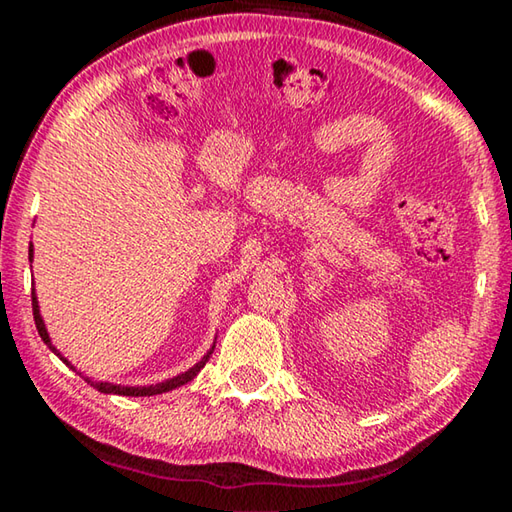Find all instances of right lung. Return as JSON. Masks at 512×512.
<instances>
[{"label":"right lung","mask_w":512,"mask_h":512,"mask_svg":"<svg viewBox=\"0 0 512 512\" xmlns=\"http://www.w3.org/2000/svg\"><path fill=\"white\" fill-rule=\"evenodd\" d=\"M29 259L33 262V246H31V250H29ZM31 305H33V320H36V327H38V334H40V339L47 343V348L56 354V357L65 363V366H69L72 370H76L72 363H69L63 354H60L56 348H54V343H51V339H49V332H47V327H45V320H42V316H40V305H38V296H36V289L31 291ZM216 343V341H214ZM214 352V345L210 350H207V354L205 357L198 361V363H194L192 368L189 370H185V372H180V375H176V377H171V379H164V381H160V384H151V386H121V384H110V381H92L90 377H85V381H88L90 386H94L97 388L99 393H108V395H126V397H146V395H162V393H167V391H173V388H178V386H183V384H187V381H192L198 372H201V368L205 366L207 363V359H210V354ZM81 375V372H79Z\"/></svg>","instance_id":"obj_1"}]
</instances>
